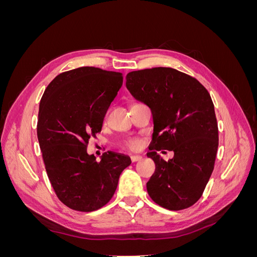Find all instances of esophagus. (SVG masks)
Segmentation results:
<instances>
[{
	"mask_svg": "<svg viewBox=\"0 0 257 257\" xmlns=\"http://www.w3.org/2000/svg\"><path fill=\"white\" fill-rule=\"evenodd\" d=\"M142 157L141 155H132L131 157V161L133 162V163H135V162H138V161H142Z\"/></svg>",
	"mask_w": 257,
	"mask_h": 257,
	"instance_id": "esophagus-1",
	"label": "esophagus"
}]
</instances>
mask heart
<instances>
[{"label":"heart","instance_id":"heart-1","mask_svg":"<svg viewBox=\"0 0 257 257\" xmlns=\"http://www.w3.org/2000/svg\"><path fill=\"white\" fill-rule=\"evenodd\" d=\"M123 146L125 147L126 149H128V150L136 151V150L139 149V148H141L142 143H141V141H139L138 138H130V139H127V141H125V142L123 143Z\"/></svg>","mask_w":257,"mask_h":257}]
</instances>
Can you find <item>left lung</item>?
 <instances>
[{"label":"left lung","instance_id":"8db88e82","mask_svg":"<svg viewBox=\"0 0 257 257\" xmlns=\"http://www.w3.org/2000/svg\"><path fill=\"white\" fill-rule=\"evenodd\" d=\"M126 88L150 108L153 135L147 153L155 172L147 182L154 203L182 210L201 197L211 176L219 130L211 96L197 79L170 67H153L126 75ZM174 151L163 160L157 151Z\"/></svg>","mask_w":257,"mask_h":257}]
</instances>
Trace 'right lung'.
Masks as SVG:
<instances>
[{
  "instance_id": "1",
  "label": "right lung",
  "mask_w": 257,
  "mask_h": 257,
  "mask_svg": "<svg viewBox=\"0 0 257 257\" xmlns=\"http://www.w3.org/2000/svg\"><path fill=\"white\" fill-rule=\"evenodd\" d=\"M122 83L121 73L83 66L58 75L41 99L37 138L46 172L58 198L77 211L105 206L131 164L127 155L108 151L96 162L87 152Z\"/></svg>"
}]
</instances>
